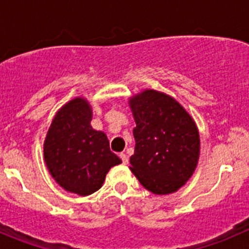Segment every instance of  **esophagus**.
<instances>
[{
  "label": "esophagus",
  "instance_id": "34e87169",
  "mask_svg": "<svg viewBox=\"0 0 249 249\" xmlns=\"http://www.w3.org/2000/svg\"><path fill=\"white\" fill-rule=\"evenodd\" d=\"M119 157H120V159H122L123 164H125V165H126L127 162H129V158H127V155L125 154V153H120V154H119Z\"/></svg>",
  "mask_w": 249,
  "mask_h": 249
}]
</instances>
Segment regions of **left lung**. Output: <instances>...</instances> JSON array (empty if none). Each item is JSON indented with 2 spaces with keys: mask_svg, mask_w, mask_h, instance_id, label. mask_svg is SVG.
<instances>
[{
  "mask_svg": "<svg viewBox=\"0 0 249 249\" xmlns=\"http://www.w3.org/2000/svg\"><path fill=\"white\" fill-rule=\"evenodd\" d=\"M136 127L130 170L157 195L177 192L192 177L200 155L196 124L175 99L144 90L129 101Z\"/></svg>",
  "mask_w": 249,
  "mask_h": 249,
  "instance_id": "left-lung-1",
  "label": "left lung"
}]
</instances>
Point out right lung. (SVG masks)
I'll list each match as a JSON object with an SVG mask.
<instances>
[{"instance_id":"add662e5","label":"right lung","mask_w":249,"mask_h":249,"mask_svg":"<svg viewBox=\"0 0 249 249\" xmlns=\"http://www.w3.org/2000/svg\"><path fill=\"white\" fill-rule=\"evenodd\" d=\"M89 102L76 97L57 110L44 141V161L65 190L87 196L104 184L122 160L110 150L106 134L91 127Z\"/></svg>"}]
</instances>
